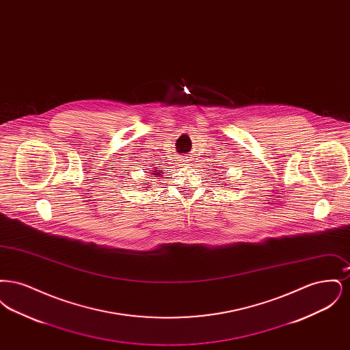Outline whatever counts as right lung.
<instances>
[{
	"label": "right lung",
	"mask_w": 350,
	"mask_h": 350,
	"mask_svg": "<svg viewBox=\"0 0 350 350\" xmlns=\"http://www.w3.org/2000/svg\"><path fill=\"white\" fill-rule=\"evenodd\" d=\"M154 172V170H153ZM153 174H156V176H159L160 174V172H156V173H153Z\"/></svg>",
	"instance_id": "add662e5"
}]
</instances>
